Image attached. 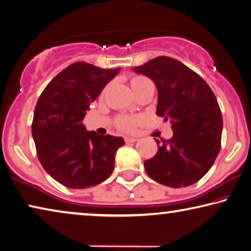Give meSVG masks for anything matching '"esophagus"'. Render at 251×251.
<instances>
[{"mask_svg": "<svg viewBox=\"0 0 251 251\" xmlns=\"http://www.w3.org/2000/svg\"><path fill=\"white\" fill-rule=\"evenodd\" d=\"M137 141H138V139L137 138H134V137H126L125 138L126 144H133V143H136Z\"/></svg>", "mask_w": 251, "mask_h": 251, "instance_id": "obj_1", "label": "esophagus"}]
</instances>
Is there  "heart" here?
Listing matches in <instances>:
<instances>
[{"mask_svg": "<svg viewBox=\"0 0 251 251\" xmlns=\"http://www.w3.org/2000/svg\"><path fill=\"white\" fill-rule=\"evenodd\" d=\"M152 84L150 79L147 77H144V76L141 75H137V76H133V77L130 78L129 80V85L131 87V90L134 91V93L139 92L144 88L147 85H151ZM139 121H141V118L139 117H133V116H120L116 120V125L120 129L123 130H133L135 128V126L138 124Z\"/></svg>", "mask_w": 251, "mask_h": 251, "instance_id": "obj_1", "label": "heart"}]
</instances>
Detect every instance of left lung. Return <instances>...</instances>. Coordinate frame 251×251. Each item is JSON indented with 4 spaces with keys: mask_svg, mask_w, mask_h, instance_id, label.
Masks as SVG:
<instances>
[{
    "mask_svg": "<svg viewBox=\"0 0 251 251\" xmlns=\"http://www.w3.org/2000/svg\"><path fill=\"white\" fill-rule=\"evenodd\" d=\"M133 71L155 83L156 114L171 121L174 133L169 141L155 139L158 151L144 161L146 173L173 188L195 184L209 171L220 151L223 117L216 96L201 76L172 57L152 58Z\"/></svg>",
    "mask_w": 251,
    "mask_h": 251,
    "instance_id": "obj_1",
    "label": "left lung"
}]
</instances>
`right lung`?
<instances>
[{
  "label": "right lung",
  "instance_id": "right-lung-1",
  "mask_svg": "<svg viewBox=\"0 0 251 251\" xmlns=\"http://www.w3.org/2000/svg\"><path fill=\"white\" fill-rule=\"evenodd\" d=\"M120 70L76 62L55 76L37 100L32 123L37 157L46 173L65 187L96 186L113 172L124 139L88 131L82 121Z\"/></svg>",
  "mask_w": 251,
  "mask_h": 251
}]
</instances>
